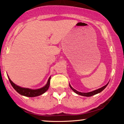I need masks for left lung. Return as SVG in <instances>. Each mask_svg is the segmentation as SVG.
Wrapping results in <instances>:
<instances>
[{"label":"left lung","mask_w":124,"mask_h":124,"mask_svg":"<svg viewBox=\"0 0 124 124\" xmlns=\"http://www.w3.org/2000/svg\"><path fill=\"white\" fill-rule=\"evenodd\" d=\"M108 84V83L106 85H105V86H103V87H102L100 88V89H99L95 90L92 91V92H88V93H82V92H78V91H77L76 90L74 89L72 87V86H71V85H70V84H69V86H70V89H72V90H73V92H75V93L78 94L80 95V96H85V97H90V96H94V95H95V94H98V93H100V92H101L102 91H103V90L105 88H106Z\"/></svg>","instance_id":"left-lung-1"}]
</instances>
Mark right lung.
Returning a JSON list of instances; mask_svg holds the SVG:
<instances>
[{
  "mask_svg": "<svg viewBox=\"0 0 124 124\" xmlns=\"http://www.w3.org/2000/svg\"><path fill=\"white\" fill-rule=\"evenodd\" d=\"M8 80H9L10 84L12 85L13 87L15 89V90L16 91L17 93H18L22 95V96L29 97H37L38 96L44 94L45 92H46L49 89V85H50V80H51V77H49L48 80L46 83L45 86H44L38 89H31L29 88H25V87H21L17 86L16 84H15L8 76Z\"/></svg>",
  "mask_w": 124,
  "mask_h": 124,
  "instance_id": "1",
  "label": "right lung"
}]
</instances>
